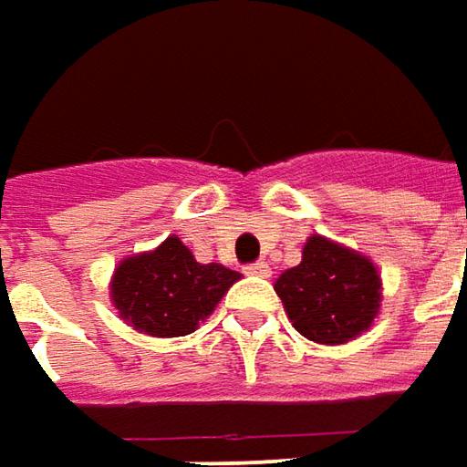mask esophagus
Returning <instances> with one entry per match:
<instances>
[{
  "instance_id": "esophagus-1",
  "label": "esophagus",
  "mask_w": 467,
  "mask_h": 467,
  "mask_svg": "<svg viewBox=\"0 0 467 467\" xmlns=\"http://www.w3.org/2000/svg\"><path fill=\"white\" fill-rule=\"evenodd\" d=\"M246 275H252V277H270V267L265 265V262H254V265H246L244 267Z\"/></svg>"
}]
</instances>
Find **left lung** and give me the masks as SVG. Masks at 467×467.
<instances>
[{"label":"left lung","mask_w":467,"mask_h":467,"mask_svg":"<svg viewBox=\"0 0 467 467\" xmlns=\"http://www.w3.org/2000/svg\"><path fill=\"white\" fill-rule=\"evenodd\" d=\"M296 331L316 344H347L380 314L383 280L370 256L321 234L303 244L300 265L275 280Z\"/></svg>","instance_id":"left-lung-1"}]
</instances>
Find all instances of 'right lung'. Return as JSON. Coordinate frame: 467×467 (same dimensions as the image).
Segmentation results:
<instances>
[{
	"label": "right lung",
	"mask_w": 467,
	"mask_h": 467,
	"mask_svg": "<svg viewBox=\"0 0 467 467\" xmlns=\"http://www.w3.org/2000/svg\"><path fill=\"white\" fill-rule=\"evenodd\" d=\"M236 280L239 272L197 262L171 234L151 252L120 259L109 277V300L128 327L169 339L192 334Z\"/></svg>",
	"instance_id": "obj_1"
}]
</instances>
